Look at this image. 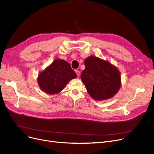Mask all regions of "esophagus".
<instances>
[{
  "instance_id": "34e87169",
  "label": "esophagus",
  "mask_w": 154,
  "mask_h": 154,
  "mask_svg": "<svg viewBox=\"0 0 154 154\" xmlns=\"http://www.w3.org/2000/svg\"><path fill=\"white\" fill-rule=\"evenodd\" d=\"M75 73H76L78 77H79V75H80V72H79V70H75Z\"/></svg>"
}]
</instances>
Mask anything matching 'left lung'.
Returning <instances> with one entry per match:
<instances>
[{
    "label": "left lung",
    "mask_w": 154,
    "mask_h": 154,
    "mask_svg": "<svg viewBox=\"0 0 154 154\" xmlns=\"http://www.w3.org/2000/svg\"><path fill=\"white\" fill-rule=\"evenodd\" d=\"M81 78L89 94L97 101L111 98L121 86V75L110 62L96 57L85 59Z\"/></svg>",
    "instance_id": "1"
}]
</instances>
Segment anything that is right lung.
I'll list each match as a JSON object with an SVG mask.
<instances>
[{
  "label": "right lung",
  "mask_w": 154,
  "mask_h": 154,
  "mask_svg": "<svg viewBox=\"0 0 154 154\" xmlns=\"http://www.w3.org/2000/svg\"><path fill=\"white\" fill-rule=\"evenodd\" d=\"M77 77L67 62L57 58L39 73L38 82L44 92L49 94H56L65 88L70 80Z\"/></svg>",
  "instance_id": "right-lung-1"
}]
</instances>
